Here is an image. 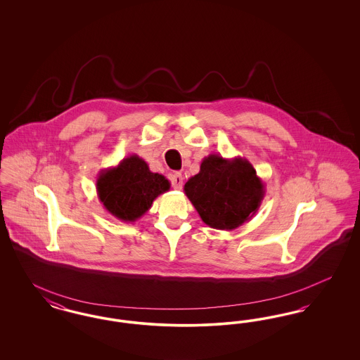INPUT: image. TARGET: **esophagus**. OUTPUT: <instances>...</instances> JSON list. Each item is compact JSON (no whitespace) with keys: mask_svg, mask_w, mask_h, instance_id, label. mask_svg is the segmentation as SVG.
Wrapping results in <instances>:
<instances>
[{"mask_svg":"<svg viewBox=\"0 0 360 360\" xmlns=\"http://www.w3.org/2000/svg\"><path fill=\"white\" fill-rule=\"evenodd\" d=\"M172 185L175 190H181L184 186V176L181 172H175L172 175Z\"/></svg>","mask_w":360,"mask_h":360,"instance_id":"esophagus-1","label":"esophagus"}]
</instances>
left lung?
Returning <instances> with one entry per match:
<instances>
[{
    "mask_svg": "<svg viewBox=\"0 0 360 360\" xmlns=\"http://www.w3.org/2000/svg\"><path fill=\"white\" fill-rule=\"evenodd\" d=\"M184 190L201 220L224 231L250 221L266 194L263 181L247 159L217 154L204 158L200 172L188 178Z\"/></svg>",
    "mask_w": 360,
    "mask_h": 360,
    "instance_id": "left-lung-1",
    "label": "left lung"
}]
</instances>
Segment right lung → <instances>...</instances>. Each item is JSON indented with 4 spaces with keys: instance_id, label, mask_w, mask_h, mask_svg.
Returning a JSON list of instances; mask_svg holds the SVG:
<instances>
[{
    "instance_id": "obj_1",
    "label": "right lung",
    "mask_w": 360,
    "mask_h": 360,
    "mask_svg": "<svg viewBox=\"0 0 360 360\" xmlns=\"http://www.w3.org/2000/svg\"><path fill=\"white\" fill-rule=\"evenodd\" d=\"M96 188L101 204L112 216L135 223L158 195L170 190V182L162 174L151 172L144 159L131 155L116 167L100 172Z\"/></svg>"
}]
</instances>
